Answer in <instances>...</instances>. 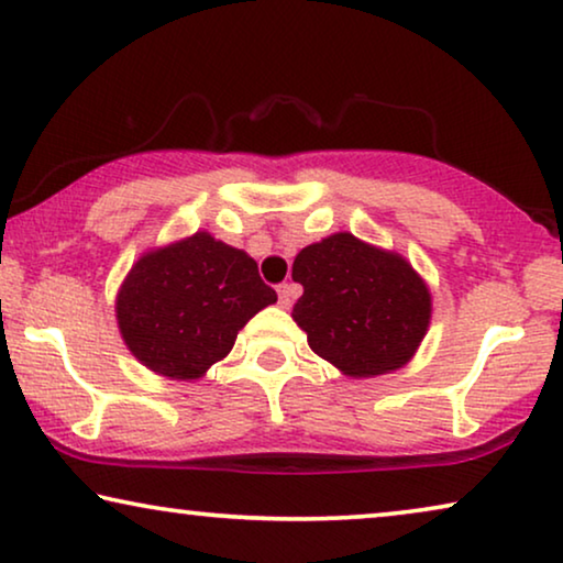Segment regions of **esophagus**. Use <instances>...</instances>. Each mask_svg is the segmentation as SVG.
Returning <instances> with one entry per match:
<instances>
[{"instance_id": "obj_1", "label": "esophagus", "mask_w": 563, "mask_h": 563, "mask_svg": "<svg viewBox=\"0 0 563 563\" xmlns=\"http://www.w3.org/2000/svg\"><path fill=\"white\" fill-rule=\"evenodd\" d=\"M276 291H279V305L282 307H291V302H295V297L299 295V287H297V284H279V287H276Z\"/></svg>"}]
</instances>
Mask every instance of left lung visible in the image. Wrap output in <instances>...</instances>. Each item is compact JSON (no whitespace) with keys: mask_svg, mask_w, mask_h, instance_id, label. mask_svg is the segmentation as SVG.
Segmentation results:
<instances>
[{"mask_svg":"<svg viewBox=\"0 0 563 563\" xmlns=\"http://www.w3.org/2000/svg\"><path fill=\"white\" fill-rule=\"evenodd\" d=\"M305 287L291 318L310 349L351 376L395 372L410 361L430 320V295L405 258L338 233L297 253Z\"/></svg>","mask_w":563,"mask_h":563,"instance_id":"left-lung-1","label":"left lung"}]
</instances>
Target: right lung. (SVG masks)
Instances as JSON below:
<instances>
[{
	"mask_svg": "<svg viewBox=\"0 0 563 563\" xmlns=\"http://www.w3.org/2000/svg\"><path fill=\"white\" fill-rule=\"evenodd\" d=\"M274 302L256 261L197 233L137 261L118 295V322L141 364L172 379H197Z\"/></svg>",
	"mask_w": 563,
	"mask_h": 563,
	"instance_id": "obj_1",
	"label": "right lung"
}]
</instances>
